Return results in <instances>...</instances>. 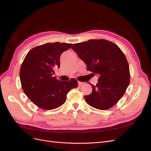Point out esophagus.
Returning <instances> with one entry per match:
<instances>
[{
  "instance_id": "34e87169",
  "label": "esophagus",
  "mask_w": 151,
  "mask_h": 151,
  "mask_svg": "<svg viewBox=\"0 0 151 151\" xmlns=\"http://www.w3.org/2000/svg\"><path fill=\"white\" fill-rule=\"evenodd\" d=\"M83 84V82H81V81H78V85L79 86H82Z\"/></svg>"
}]
</instances>
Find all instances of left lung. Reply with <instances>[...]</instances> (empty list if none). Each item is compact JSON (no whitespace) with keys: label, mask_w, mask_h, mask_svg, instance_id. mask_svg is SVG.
<instances>
[{"label":"left lung","mask_w":151,"mask_h":151,"mask_svg":"<svg viewBox=\"0 0 151 151\" xmlns=\"http://www.w3.org/2000/svg\"><path fill=\"white\" fill-rule=\"evenodd\" d=\"M72 50L87 65V70L99 76L93 91L85 96L91 106L101 110L111 108L125 94L130 84L129 65L117 45L106 40H90L73 45Z\"/></svg>","instance_id":"obj_1"}]
</instances>
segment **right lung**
Instances as JSON below:
<instances>
[{"instance_id":"add662e5","label":"right lung","mask_w":151,"mask_h":151,"mask_svg":"<svg viewBox=\"0 0 151 151\" xmlns=\"http://www.w3.org/2000/svg\"><path fill=\"white\" fill-rule=\"evenodd\" d=\"M71 43H48L32 48L20 68V80L25 94L35 105L45 110L58 108L65 102L67 94L78 86L75 79L57 80L54 70L60 68L61 54Z\"/></svg>"}]
</instances>
